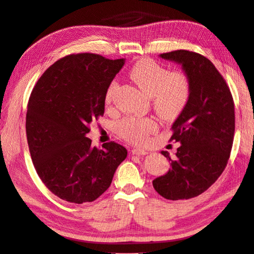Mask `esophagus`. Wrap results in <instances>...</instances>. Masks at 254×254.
Wrapping results in <instances>:
<instances>
[{"label":"esophagus","instance_id":"esophagus-1","mask_svg":"<svg viewBox=\"0 0 254 254\" xmlns=\"http://www.w3.org/2000/svg\"><path fill=\"white\" fill-rule=\"evenodd\" d=\"M131 154L132 155H135V156H142V155H147L148 152L146 150H143V149H138V148H133L131 150Z\"/></svg>","mask_w":254,"mask_h":254}]
</instances>
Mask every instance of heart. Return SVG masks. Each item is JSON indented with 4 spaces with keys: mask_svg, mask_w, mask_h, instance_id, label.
I'll list each match as a JSON object with an SVG mask.
<instances>
[{
    "mask_svg": "<svg viewBox=\"0 0 254 254\" xmlns=\"http://www.w3.org/2000/svg\"><path fill=\"white\" fill-rule=\"evenodd\" d=\"M130 78L150 95L155 111L166 120L178 118L190 102L192 84L184 71H170L152 60H141L131 67ZM115 88V81L108 86L105 95L106 104L112 102ZM157 127L158 123L154 118L130 116L119 123L118 132L127 141L142 144Z\"/></svg>",
    "mask_w": 254,
    "mask_h": 254,
    "instance_id": "b5f03b06",
    "label": "heart"
}]
</instances>
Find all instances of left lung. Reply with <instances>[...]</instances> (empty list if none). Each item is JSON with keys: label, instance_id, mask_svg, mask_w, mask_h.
I'll return each mask as SVG.
<instances>
[{"label": "left lung", "instance_id": "left-lung-1", "mask_svg": "<svg viewBox=\"0 0 254 254\" xmlns=\"http://www.w3.org/2000/svg\"><path fill=\"white\" fill-rule=\"evenodd\" d=\"M160 58L182 64L192 94L171 128L170 141L181 143L176 158L162 151L172 168L152 185L165 199L187 200L208 190L226 167L235 132L234 100L223 75L203 55L178 50Z\"/></svg>", "mask_w": 254, "mask_h": 254}]
</instances>
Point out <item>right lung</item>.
<instances>
[{"label":"right lung","mask_w":254,"mask_h":254,"mask_svg":"<svg viewBox=\"0 0 254 254\" xmlns=\"http://www.w3.org/2000/svg\"><path fill=\"white\" fill-rule=\"evenodd\" d=\"M123 64L124 59L70 54L52 64L31 91L26 116L31 159L45 187L67 202L99 198L127 158L121 144L99 149L86 136L104 115L106 90Z\"/></svg>","instance_id":"1"}]
</instances>
